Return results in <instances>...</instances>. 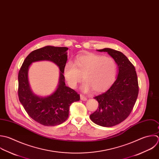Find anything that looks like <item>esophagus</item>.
<instances>
[{
	"label": "esophagus",
	"instance_id": "1",
	"mask_svg": "<svg viewBox=\"0 0 159 159\" xmlns=\"http://www.w3.org/2000/svg\"><path fill=\"white\" fill-rule=\"evenodd\" d=\"M80 99H81L82 100H83V101H86V100H87V97H85L84 95H82V94H80Z\"/></svg>",
	"mask_w": 159,
	"mask_h": 159
}]
</instances>
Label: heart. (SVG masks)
I'll return each mask as SVG.
<instances>
[{"mask_svg": "<svg viewBox=\"0 0 159 159\" xmlns=\"http://www.w3.org/2000/svg\"><path fill=\"white\" fill-rule=\"evenodd\" d=\"M64 75L72 88H75L84 79L82 89L85 92L92 90L101 93L114 83L117 74V64L111 57L89 53L79 56L75 65L67 62L64 67Z\"/></svg>", "mask_w": 159, "mask_h": 159, "instance_id": "b5f03b06", "label": "heart"}]
</instances>
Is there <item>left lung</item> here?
Segmentation results:
<instances>
[{"instance_id":"1","label":"left lung","mask_w":159,"mask_h":159,"mask_svg":"<svg viewBox=\"0 0 159 159\" xmlns=\"http://www.w3.org/2000/svg\"><path fill=\"white\" fill-rule=\"evenodd\" d=\"M107 52L118 66L116 80L105 93L95 97L98 108L90 120L103 127H111L125 121L131 113L139 93L138 80L133 64L121 52L110 48L98 50Z\"/></svg>"}]
</instances>
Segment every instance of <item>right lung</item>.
<instances>
[{"label":"right lung","instance_id":"1","mask_svg":"<svg viewBox=\"0 0 159 159\" xmlns=\"http://www.w3.org/2000/svg\"><path fill=\"white\" fill-rule=\"evenodd\" d=\"M67 50L66 47L51 46L36 49L25 58L18 72L19 100L28 115L44 126H54L64 123L69 116L70 105L80 100V95L67 87L64 82L63 69L67 60ZM44 60L55 63L60 67L61 72L57 90L49 96L41 98L34 95L30 90L27 71L32 62Z\"/></svg>","mask_w":159,"mask_h":159}]
</instances>
